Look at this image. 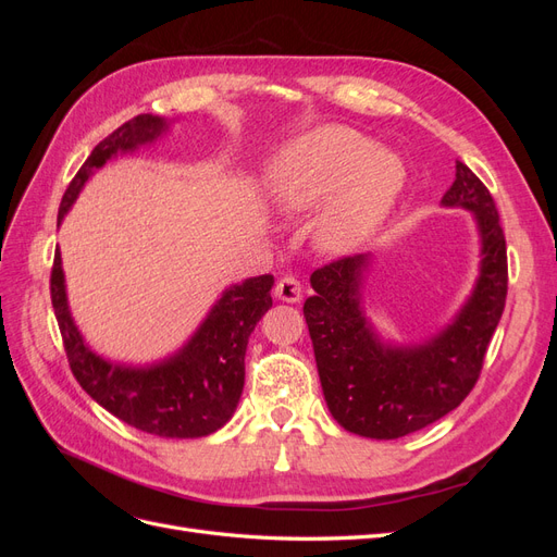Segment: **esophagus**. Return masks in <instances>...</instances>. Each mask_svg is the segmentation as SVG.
<instances>
[{"label": "esophagus", "mask_w": 557, "mask_h": 557, "mask_svg": "<svg viewBox=\"0 0 557 557\" xmlns=\"http://www.w3.org/2000/svg\"><path fill=\"white\" fill-rule=\"evenodd\" d=\"M274 295L283 301H288V305H295V301L301 299V283L295 278V276H283L276 288H274Z\"/></svg>", "instance_id": "34e87169"}]
</instances>
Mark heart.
Returning <instances> with one entry per match:
<instances>
[{
    "label": "heart",
    "instance_id": "b5f03b06",
    "mask_svg": "<svg viewBox=\"0 0 557 557\" xmlns=\"http://www.w3.org/2000/svg\"><path fill=\"white\" fill-rule=\"evenodd\" d=\"M269 199L285 215L315 209L311 237L325 256H352L372 242L407 185V166L393 150L358 129L320 125L274 156Z\"/></svg>",
    "mask_w": 557,
    "mask_h": 557
}]
</instances>
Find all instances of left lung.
<instances>
[{
    "label": "left lung",
    "instance_id": "8db88e82",
    "mask_svg": "<svg viewBox=\"0 0 557 557\" xmlns=\"http://www.w3.org/2000/svg\"><path fill=\"white\" fill-rule=\"evenodd\" d=\"M442 207L474 215L481 262L465 305L428 339H381L364 311L372 256L336 260L311 274L315 293L305 301V318L327 409L344 430L367 440H399L460 407L481 374L507 301V242L499 215L467 164H455Z\"/></svg>",
    "mask_w": 557,
    "mask_h": 557
}]
</instances>
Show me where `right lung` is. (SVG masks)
I'll return each instance as SVG.
<instances>
[{
    "label": "right lung",
    "mask_w": 557,
    "mask_h": 557,
    "mask_svg": "<svg viewBox=\"0 0 557 557\" xmlns=\"http://www.w3.org/2000/svg\"><path fill=\"white\" fill-rule=\"evenodd\" d=\"M170 125L162 115L141 113L99 141L62 197L58 225L97 170L117 156L156 144ZM272 274L230 285L188 342L172 356L148 364L113 362L88 346L66 299L60 248L50 272V299L72 372L99 407L141 432L166 440H197L221 430L237 409L248 336L272 309Z\"/></svg>",
    "instance_id": "add662e5"
}]
</instances>
